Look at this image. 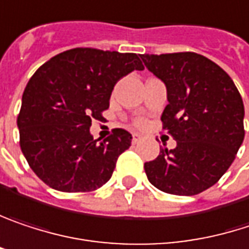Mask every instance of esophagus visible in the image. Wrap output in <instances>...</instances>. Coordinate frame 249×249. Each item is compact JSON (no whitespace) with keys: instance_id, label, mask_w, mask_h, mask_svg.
I'll list each match as a JSON object with an SVG mask.
<instances>
[{"instance_id":"obj_1","label":"esophagus","mask_w":249,"mask_h":249,"mask_svg":"<svg viewBox=\"0 0 249 249\" xmlns=\"http://www.w3.org/2000/svg\"><path fill=\"white\" fill-rule=\"evenodd\" d=\"M140 140H142V136H140L139 133H133V136H132V142L136 144V143H139Z\"/></svg>"}]
</instances>
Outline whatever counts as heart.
Instances as JSON below:
<instances>
[{"instance_id": "obj_1", "label": "heart", "mask_w": 249, "mask_h": 249, "mask_svg": "<svg viewBox=\"0 0 249 249\" xmlns=\"http://www.w3.org/2000/svg\"><path fill=\"white\" fill-rule=\"evenodd\" d=\"M144 124H146V122H144L143 119H138V120H136V126H138V127H143Z\"/></svg>"}]
</instances>
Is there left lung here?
<instances>
[{
    "instance_id": "obj_1",
    "label": "left lung",
    "mask_w": 249,
    "mask_h": 249,
    "mask_svg": "<svg viewBox=\"0 0 249 249\" xmlns=\"http://www.w3.org/2000/svg\"><path fill=\"white\" fill-rule=\"evenodd\" d=\"M146 69L168 90L163 130L176 140L144 163L162 192L192 196L215 185L233 162L245 136L242 97L218 64L201 54H142Z\"/></svg>"
}]
</instances>
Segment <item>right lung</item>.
Here are the masks:
<instances>
[{"label":"right lung","mask_w":249,"mask_h":249,"mask_svg":"<svg viewBox=\"0 0 249 249\" xmlns=\"http://www.w3.org/2000/svg\"><path fill=\"white\" fill-rule=\"evenodd\" d=\"M143 70L135 53L71 48L44 63L27 83L17 117L19 146L34 173L61 192H90L103 186L132 135L113 129L99 142L91 120L109 109L114 84Z\"/></svg>","instance_id":"obj_1"}]
</instances>
